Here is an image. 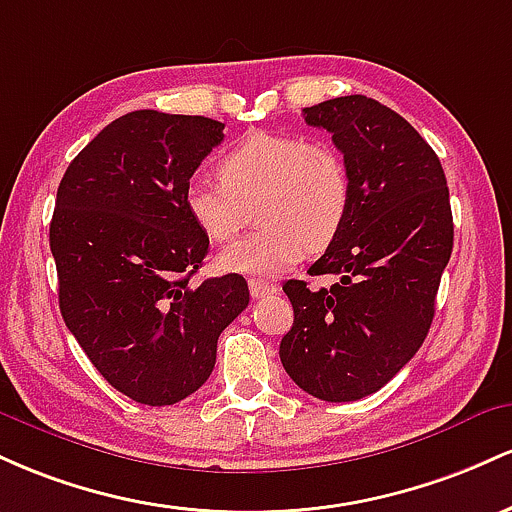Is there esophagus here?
I'll return each mask as SVG.
<instances>
[{
	"label": "esophagus",
	"instance_id": "obj_1",
	"mask_svg": "<svg viewBox=\"0 0 512 512\" xmlns=\"http://www.w3.org/2000/svg\"><path fill=\"white\" fill-rule=\"evenodd\" d=\"M275 290H278V287H275L273 283H266V280H258V278L249 280V292H251V297H254V300H261V297L273 295Z\"/></svg>",
	"mask_w": 512,
	"mask_h": 512
}]
</instances>
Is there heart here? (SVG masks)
<instances>
[{"mask_svg": "<svg viewBox=\"0 0 512 512\" xmlns=\"http://www.w3.org/2000/svg\"><path fill=\"white\" fill-rule=\"evenodd\" d=\"M217 179H191L183 205L212 244H227L256 205V234L217 256V268L275 275L309 249L321 251L341 232L350 210V174L326 142L290 132H251L217 162Z\"/></svg>", "mask_w": 512, "mask_h": 512, "instance_id": "b5f03b06", "label": "heart"}]
</instances>
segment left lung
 Here are the masks:
<instances>
[{"mask_svg": "<svg viewBox=\"0 0 512 512\" xmlns=\"http://www.w3.org/2000/svg\"><path fill=\"white\" fill-rule=\"evenodd\" d=\"M302 113L341 149L350 210L309 268L336 275V283L283 285L295 321L280 360L307 394L358 401L382 389L426 341L455 237L450 191L433 147L380 101L338 96Z\"/></svg>", "mask_w": 512, "mask_h": 512, "instance_id": "8db88e82", "label": "left lung"}]
</instances>
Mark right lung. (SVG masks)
Returning <instances> with one entry per match:
<instances>
[{
    "instance_id": "add662e5",
    "label": "right lung",
    "mask_w": 512,
    "mask_h": 512,
    "mask_svg": "<svg viewBox=\"0 0 512 512\" xmlns=\"http://www.w3.org/2000/svg\"><path fill=\"white\" fill-rule=\"evenodd\" d=\"M222 130L203 116L132 111L72 159L57 188L50 251L62 319L103 380L137 404L169 406L203 387L217 338L249 304L237 273L191 285L210 239L183 188Z\"/></svg>"
}]
</instances>
